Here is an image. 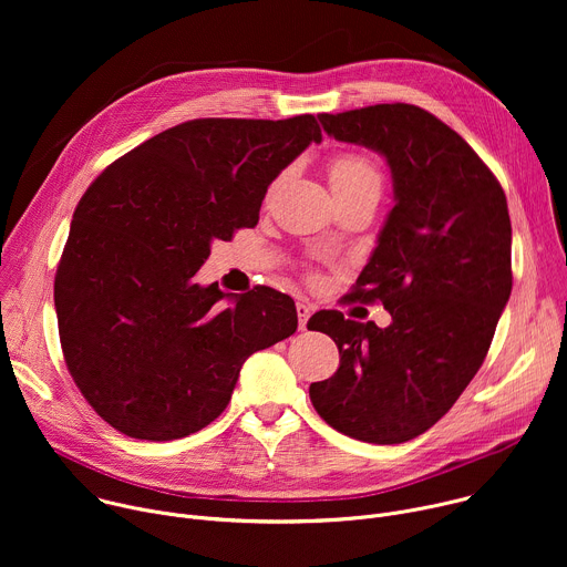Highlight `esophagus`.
<instances>
[{"instance_id": "1", "label": "esophagus", "mask_w": 567, "mask_h": 567, "mask_svg": "<svg viewBox=\"0 0 567 567\" xmlns=\"http://www.w3.org/2000/svg\"><path fill=\"white\" fill-rule=\"evenodd\" d=\"M311 311H313V307H311V305L296 302V313H298V326H300V330H305V328H307V320H309Z\"/></svg>"}]
</instances>
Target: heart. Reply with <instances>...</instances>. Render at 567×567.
Here are the masks:
<instances>
[{
	"label": "heart",
	"instance_id": "heart-1",
	"mask_svg": "<svg viewBox=\"0 0 567 567\" xmlns=\"http://www.w3.org/2000/svg\"><path fill=\"white\" fill-rule=\"evenodd\" d=\"M328 175H330V186H332L334 195L354 190L363 184L379 182L377 168L361 154H339V156H334L330 161V166H328Z\"/></svg>",
	"mask_w": 567,
	"mask_h": 567
}]
</instances>
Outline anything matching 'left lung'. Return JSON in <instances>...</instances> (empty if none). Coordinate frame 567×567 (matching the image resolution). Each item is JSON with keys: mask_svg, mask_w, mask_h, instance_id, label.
<instances>
[{"mask_svg": "<svg viewBox=\"0 0 567 567\" xmlns=\"http://www.w3.org/2000/svg\"><path fill=\"white\" fill-rule=\"evenodd\" d=\"M318 121L390 168L394 206L350 298L379 300L392 322L313 313L307 328L334 339L341 363L309 399L348 437L401 444L449 413L489 352L512 293L507 197L471 145L422 107L385 103Z\"/></svg>", "mask_w": 567, "mask_h": 567, "instance_id": "1", "label": "left lung"}]
</instances>
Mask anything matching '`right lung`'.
<instances>
[{"mask_svg": "<svg viewBox=\"0 0 567 567\" xmlns=\"http://www.w3.org/2000/svg\"><path fill=\"white\" fill-rule=\"evenodd\" d=\"M311 114L197 118L141 143L80 199L55 274L66 368L127 437L168 442L228 406L245 361L298 328L287 293H224L195 274L254 228L271 182L320 143Z\"/></svg>", "mask_w": 567, "mask_h": 567, "instance_id": "right-lung-1", "label": "right lung"}]
</instances>
